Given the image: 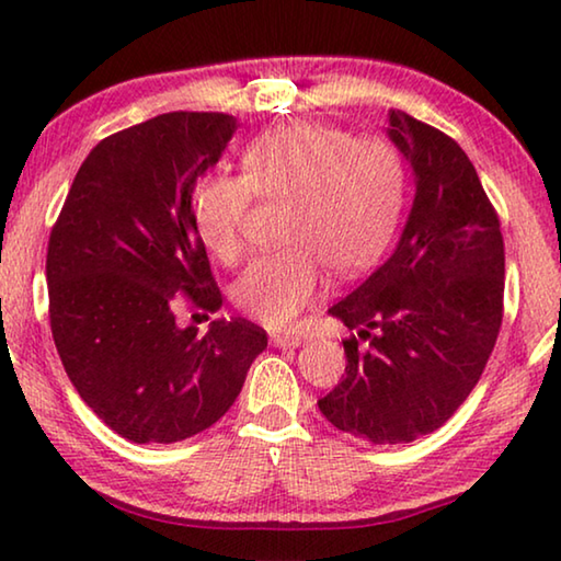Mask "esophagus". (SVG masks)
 Instances as JSON below:
<instances>
[{
  "mask_svg": "<svg viewBox=\"0 0 561 561\" xmlns=\"http://www.w3.org/2000/svg\"><path fill=\"white\" fill-rule=\"evenodd\" d=\"M304 344V339L297 334H274L272 336V346L277 348H297Z\"/></svg>",
  "mask_w": 561,
  "mask_h": 561,
  "instance_id": "obj_1",
  "label": "esophagus"
}]
</instances>
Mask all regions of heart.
Here are the masks:
<instances>
[{
  "mask_svg": "<svg viewBox=\"0 0 561 561\" xmlns=\"http://www.w3.org/2000/svg\"><path fill=\"white\" fill-rule=\"evenodd\" d=\"M405 170L383 138H351L317 121L277 126L242 153V175L215 173L193 195V225L222 264L242 257L252 195L287 197L282 240L254 260L234 287L247 317L287 329L321 289V270L354 274L381 257L403 207Z\"/></svg>",
  "mask_w": 561,
  "mask_h": 561,
  "instance_id": "heart-1",
  "label": "heart"
}]
</instances>
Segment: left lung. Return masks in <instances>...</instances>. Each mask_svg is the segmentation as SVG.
Returning <instances> with one entry per match:
<instances>
[{
    "label": "left lung",
    "instance_id": "8db88e82",
    "mask_svg": "<svg viewBox=\"0 0 561 561\" xmlns=\"http://www.w3.org/2000/svg\"><path fill=\"white\" fill-rule=\"evenodd\" d=\"M386 133L413 170V207L391 257L329 309L368 346L344 341L346 376L319 401L331 425L376 445L458 411L495 348L505 291L497 213L465 150L403 111H388Z\"/></svg>",
    "mask_w": 561,
    "mask_h": 561
}]
</instances>
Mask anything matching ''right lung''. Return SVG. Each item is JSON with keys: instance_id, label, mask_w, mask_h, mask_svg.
Instances as JSON below:
<instances>
[{"instance_id": "add662e5", "label": "right lung", "mask_w": 561, "mask_h": 561, "mask_svg": "<svg viewBox=\"0 0 561 561\" xmlns=\"http://www.w3.org/2000/svg\"><path fill=\"white\" fill-rule=\"evenodd\" d=\"M237 130L227 113H163L103 138L56 220L46 282L56 351L76 391L133 443H178L230 411L264 329L217 319L201 339L175 324L180 294L217 311L195 187Z\"/></svg>"}]
</instances>
